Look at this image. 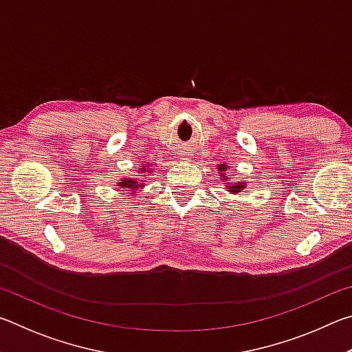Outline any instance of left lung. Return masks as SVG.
<instances>
[{"label": "left lung", "instance_id": "1", "mask_svg": "<svg viewBox=\"0 0 352 352\" xmlns=\"http://www.w3.org/2000/svg\"><path fill=\"white\" fill-rule=\"evenodd\" d=\"M217 169L220 170V177H223L225 180H228V177H225L226 169H228V166H226V164H219ZM225 184H228V183H225ZM243 188H245V182L241 180V182H237V183H234V184H230V186L226 188V189H228L231 194H239V192H242Z\"/></svg>", "mask_w": 352, "mask_h": 352}]
</instances>
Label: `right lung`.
<instances>
[{
    "instance_id": "add662e5",
    "label": "right lung",
    "mask_w": 352,
    "mask_h": 352,
    "mask_svg": "<svg viewBox=\"0 0 352 352\" xmlns=\"http://www.w3.org/2000/svg\"><path fill=\"white\" fill-rule=\"evenodd\" d=\"M148 166H151V164L140 166V169H141L142 172H146V169L148 168ZM147 172H151V170H147ZM118 186L124 188V190H126V189H127V190H135V189L144 188V183H138L136 180H133V178H122V180L118 182ZM142 197H144V195H142Z\"/></svg>"
}]
</instances>
